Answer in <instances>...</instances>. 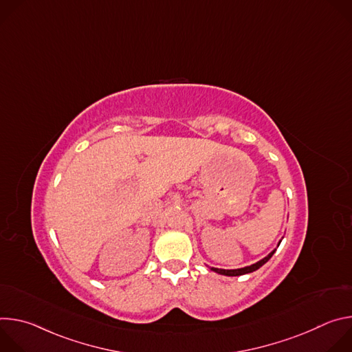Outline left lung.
<instances>
[{
  "mask_svg": "<svg viewBox=\"0 0 352 352\" xmlns=\"http://www.w3.org/2000/svg\"><path fill=\"white\" fill-rule=\"evenodd\" d=\"M281 242V241H280ZM280 242H278V245H280ZM277 245V246H278ZM274 252H276V249L274 250H272V252L266 256V258H263L262 261H259V262H256V263H254V265H250V266H246V267H241V269H232V270H226V269H217V267H210V270H213V272H216V273H219V274H223V276H242V274H248V273H252V272H255V270H258L259 267H262L273 255H274Z\"/></svg>",
  "mask_w": 352,
  "mask_h": 352,
  "instance_id": "obj_1",
  "label": "left lung"
}]
</instances>
